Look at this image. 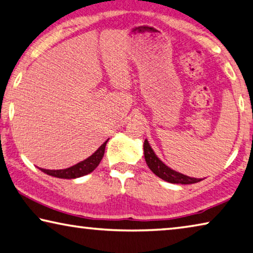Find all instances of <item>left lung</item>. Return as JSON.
Instances as JSON below:
<instances>
[{
	"label": "left lung",
	"mask_w": 253,
	"mask_h": 253,
	"mask_svg": "<svg viewBox=\"0 0 253 253\" xmlns=\"http://www.w3.org/2000/svg\"><path fill=\"white\" fill-rule=\"evenodd\" d=\"M144 156H145L146 164L152 170V172L158 175L159 178L166 180L168 182L189 184L200 181V179L190 178L188 177V175L179 173V172L170 169L169 167H167L166 164L155 155L153 150H152V147L150 146V144H148L147 139L144 141Z\"/></svg>",
	"instance_id": "obj_1"
}]
</instances>
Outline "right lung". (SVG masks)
I'll use <instances>...</instances> for the list:
<instances>
[{
	"label": "right lung",
	"mask_w": 253,
	"mask_h": 253,
	"mask_svg": "<svg viewBox=\"0 0 253 253\" xmlns=\"http://www.w3.org/2000/svg\"><path fill=\"white\" fill-rule=\"evenodd\" d=\"M108 141L100 146L97 151L94 152L93 154L89 156L86 160L80 162L75 166L67 168V169H63V170H46V169H42V172L51 175V177H56V178H61V179H75V178H80L83 177L90 172L93 171L95 168L99 166V163L101 162V160L103 158V154H105V148H106V144Z\"/></svg>",
	"instance_id": "right-lung-1"
}]
</instances>
